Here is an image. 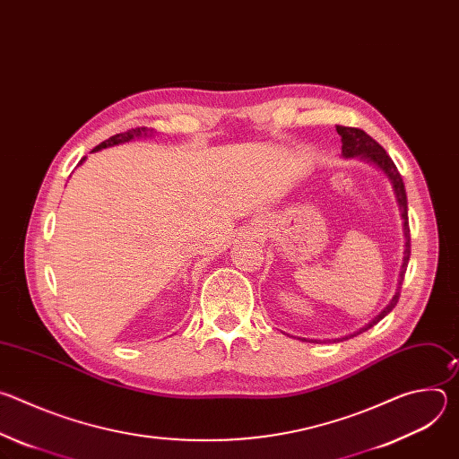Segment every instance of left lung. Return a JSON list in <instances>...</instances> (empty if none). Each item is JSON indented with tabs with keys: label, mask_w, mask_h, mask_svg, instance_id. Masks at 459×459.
<instances>
[{
	"label": "left lung",
	"mask_w": 459,
	"mask_h": 459,
	"mask_svg": "<svg viewBox=\"0 0 459 459\" xmlns=\"http://www.w3.org/2000/svg\"><path fill=\"white\" fill-rule=\"evenodd\" d=\"M338 134L342 136V149H343V156L352 158V156H361L367 158L370 161H374L376 165H379L385 174L390 178L392 186H394L396 198H398V205L402 211V218H403V232H405V255H403V265L400 271V280H398V289L392 301L383 308V312L379 316H376L370 323H367L361 331H358L356 334H361L365 331H368L370 326H374L377 321H381L392 308H394L400 301V294H402V285L405 280V273H407V265H409V257H411V227H409V214H407V192H405V185L402 179V174L398 170V167L394 165V161L390 160V156L386 154V151L374 140L370 138L365 130L358 128V126H345V125H336ZM352 334V338L356 336Z\"/></svg>",
	"instance_id": "left-lung-1"
}]
</instances>
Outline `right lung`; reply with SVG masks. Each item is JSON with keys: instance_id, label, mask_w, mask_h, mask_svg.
<instances>
[{"instance_id": "right-lung-1", "label": "right lung", "mask_w": 459, "mask_h": 459, "mask_svg": "<svg viewBox=\"0 0 459 459\" xmlns=\"http://www.w3.org/2000/svg\"><path fill=\"white\" fill-rule=\"evenodd\" d=\"M147 134V126H136V128H130V130H126V133H119V134H116V136H110L108 140H105L103 143H100L94 151H100V149H105V147H112V145H117V143H125V142H130L133 138H136V136H142V134ZM85 161V158H82V161L80 163H83Z\"/></svg>"}]
</instances>
